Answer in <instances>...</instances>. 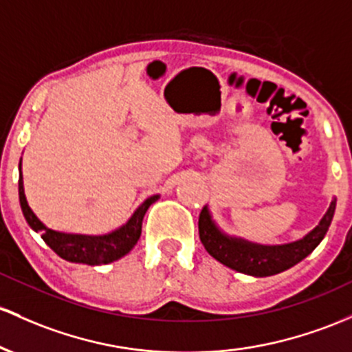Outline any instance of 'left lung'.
I'll list each match as a JSON object with an SVG mask.
<instances>
[{
    "label": "left lung",
    "mask_w": 352,
    "mask_h": 352,
    "mask_svg": "<svg viewBox=\"0 0 352 352\" xmlns=\"http://www.w3.org/2000/svg\"><path fill=\"white\" fill-rule=\"evenodd\" d=\"M334 210L336 199H333L318 226L299 241L280 245H262L223 232L214 222L210 210L206 206L199 217V235L207 252L220 264L247 276L267 277L284 272L306 258L329 230Z\"/></svg>",
    "instance_id": "left-lung-1"
}]
</instances>
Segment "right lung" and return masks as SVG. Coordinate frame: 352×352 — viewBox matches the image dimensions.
<instances>
[{"label":"right lung","mask_w":352,"mask_h":352,"mask_svg":"<svg viewBox=\"0 0 352 352\" xmlns=\"http://www.w3.org/2000/svg\"><path fill=\"white\" fill-rule=\"evenodd\" d=\"M19 180H18V194L19 206H21L23 215L26 222L32 227L34 232H40L41 239L46 245L68 262H76V264L100 265L110 264V262L118 261L133 249L142 234V222H144L145 212L153 202L160 199V195H152L142 204L133 215L126 220L118 229L103 235H85V234H67L58 232V230L48 229L40 219L34 215L30 208L28 200L25 195V187H23V173H21V160H19Z\"/></svg>","instance_id":"1"}]
</instances>
